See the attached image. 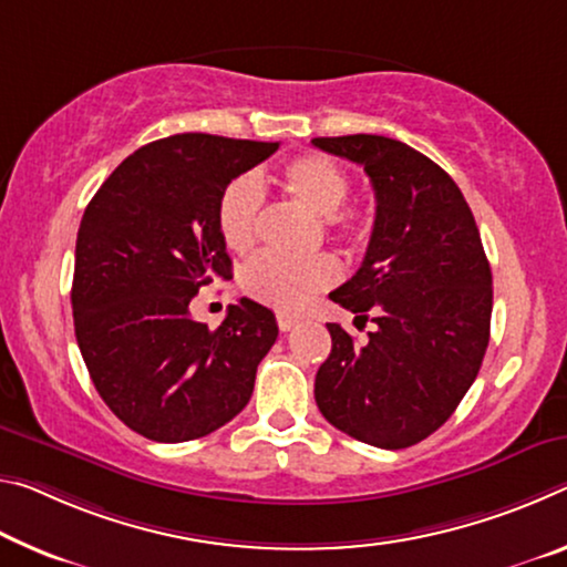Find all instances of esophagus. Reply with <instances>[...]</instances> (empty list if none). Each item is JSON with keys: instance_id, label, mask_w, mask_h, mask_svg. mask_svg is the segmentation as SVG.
<instances>
[{"instance_id": "obj_1", "label": "esophagus", "mask_w": 567, "mask_h": 567, "mask_svg": "<svg viewBox=\"0 0 567 567\" xmlns=\"http://www.w3.org/2000/svg\"><path fill=\"white\" fill-rule=\"evenodd\" d=\"M275 318H277V326H280V330H282V332L292 330V328L298 326V322H300V318L295 316V312H287V310H277V312H275Z\"/></svg>"}]
</instances>
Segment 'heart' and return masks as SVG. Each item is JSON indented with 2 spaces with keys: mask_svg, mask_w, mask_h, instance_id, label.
Segmentation results:
<instances>
[{
  "mask_svg": "<svg viewBox=\"0 0 567 567\" xmlns=\"http://www.w3.org/2000/svg\"><path fill=\"white\" fill-rule=\"evenodd\" d=\"M275 184L316 214L330 229L353 239H363L371 229V217L358 206H343L350 178L336 161L320 154H302L287 161L275 176ZM265 178L239 176L224 188L217 206L219 235L231 251L247 255L257 245L259 209H262ZM340 277V267L328 255L292 259L282 255H259L241 275L247 295L280 310H298L320 290Z\"/></svg>",
  "mask_w": 567,
  "mask_h": 567,
  "instance_id": "1",
  "label": "heart"
}]
</instances>
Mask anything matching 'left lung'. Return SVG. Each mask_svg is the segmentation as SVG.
Returning <instances> with one entry per match:
<instances>
[{"label":"left lung","mask_w":567,"mask_h":567,"mask_svg":"<svg viewBox=\"0 0 567 567\" xmlns=\"http://www.w3.org/2000/svg\"><path fill=\"white\" fill-rule=\"evenodd\" d=\"M312 143L361 164L375 192L363 265L330 292L375 330L358 346L328 322L318 409L358 442L406 449L452 416L489 343L492 269L477 221L454 178L406 143L368 133Z\"/></svg>","instance_id":"left-lung-1"}]
</instances>
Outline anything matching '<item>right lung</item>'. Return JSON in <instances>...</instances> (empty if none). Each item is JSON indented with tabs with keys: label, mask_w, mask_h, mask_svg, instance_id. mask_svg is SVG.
I'll list each match as a JSON object with an SVG mask.
<instances>
[{
	"label": "right lung",
	"mask_w": 567,
	"mask_h": 567,
	"mask_svg": "<svg viewBox=\"0 0 567 567\" xmlns=\"http://www.w3.org/2000/svg\"><path fill=\"white\" fill-rule=\"evenodd\" d=\"M277 148L176 133L125 158L83 214L70 292L80 353L107 409L151 442H192L235 419L275 346L265 305L241 298L212 330L188 302L231 275L221 192Z\"/></svg>",
	"instance_id": "right-lung-1"
}]
</instances>
